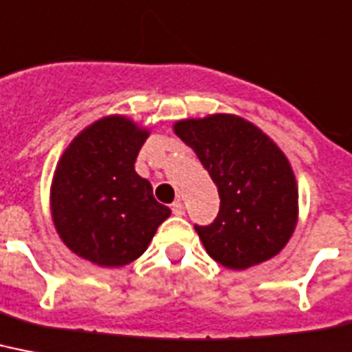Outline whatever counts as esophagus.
<instances>
[{
	"instance_id": "obj_1",
	"label": "esophagus",
	"mask_w": 352,
	"mask_h": 352,
	"mask_svg": "<svg viewBox=\"0 0 352 352\" xmlns=\"http://www.w3.org/2000/svg\"><path fill=\"white\" fill-rule=\"evenodd\" d=\"M171 211H173V215L177 217H182L184 215V204L181 201H175L171 204Z\"/></svg>"
}]
</instances>
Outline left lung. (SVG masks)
<instances>
[{
	"instance_id": "1",
	"label": "left lung",
	"mask_w": 352,
	"mask_h": 352,
	"mask_svg": "<svg viewBox=\"0 0 352 352\" xmlns=\"http://www.w3.org/2000/svg\"><path fill=\"white\" fill-rule=\"evenodd\" d=\"M173 131L195 151L221 197L215 221L195 226L208 255L235 271L278 255L298 222V188L284 151L233 113L182 119Z\"/></svg>"
}]
</instances>
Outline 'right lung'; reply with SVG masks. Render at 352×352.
Instances as JSON below:
<instances>
[{
	"label": "right lung",
	"instance_id": "add662e5",
	"mask_svg": "<svg viewBox=\"0 0 352 352\" xmlns=\"http://www.w3.org/2000/svg\"><path fill=\"white\" fill-rule=\"evenodd\" d=\"M150 135L124 116L92 122L63 151L50 188L57 235L77 256L122 267L146 251L171 215L137 175L135 159Z\"/></svg>",
	"mask_w": 352,
	"mask_h": 352
}]
</instances>
